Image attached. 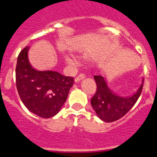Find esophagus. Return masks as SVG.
I'll return each mask as SVG.
<instances>
[{
    "label": "esophagus",
    "instance_id": "1",
    "mask_svg": "<svg viewBox=\"0 0 157 157\" xmlns=\"http://www.w3.org/2000/svg\"><path fill=\"white\" fill-rule=\"evenodd\" d=\"M85 77H86L85 74H80L78 76H77V77H75V82H79L80 80H83V79L85 78Z\"/></svg>",
    "mask_w": 157,
    "mask_h": 157
}]
</instances>
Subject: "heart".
<instances>
[{"mask_svg":"<svg viewBox=\"0 0 157 157\" xmlns=\"http://www.w3.org/2000/svg\"><path fill=\"white\" fill-rule=\"evenodd\" d=\"M67 61L69 63H71V64L74 63V61H73V59H71L70 58H67Z\"/></svg>","mask_w":157,"mask_h":157,"instance_id":"heart-1","label":"heart"}]
</instances>
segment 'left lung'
I'll return each instance as SVG.
<instances>
[{
	"mask_svg": "<svg viewBox=\"0 0 157 157\" xmlns=\"http://www.w3.org/2000/svg\"><path fill=\"white\" fill-rule=\"evenodd\" d=\"M97 84V90L91 98V105L97 115L104 121L112 122L122 118L134 106L140 98L143 83L135 94L128 98H122L115 94L108 87L101 76L94 77Z\"/></svg>",
	"mask_w": 157,
	"mask_h": 157,
	"instance_id": "1",
	"label": "left lung"
}]
</instances>
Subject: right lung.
Here are the masks:
<instances>
[{
    "label": "right lung",
    "mask_w": 157,
    "mask_h": 157,
    "mask_svg": "<svg viewBox=\"0 0 157 157\" xmlns=\"http://www.w3.org/2000/svg\"><path fill=\"white\" fill-rule=\"evenodd\" d=\"M29 46L17 56L15 70L16 87L21 101L35 115L51 118L61 109L74 83V77L56 71H37L28 59Z\"/></svg>",
    "instance_id": "1"
}]
</instances>
